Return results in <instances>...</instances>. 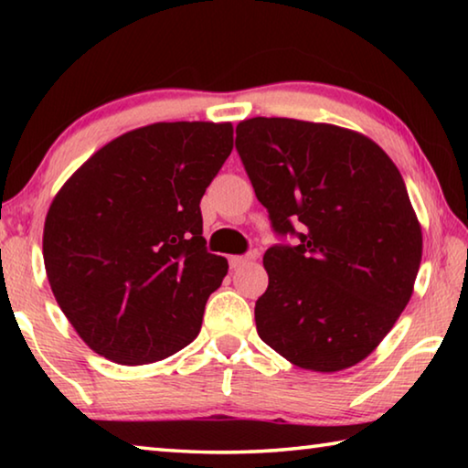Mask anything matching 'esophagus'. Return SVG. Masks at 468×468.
Here are the masks:
<instances>
[{
    "label": "esophagus",
    "mask_w": 468,
    "mask_h": 468,
    "mask_svg": "<svg viewBox=\"0 0 468 468\" xmlns=\"http://www.w3.org/2000/svg\"><path fill=\"white\" fill-rule=\"evenodd\" d=\"M251 260H256V251L248 253V256H231L229 258V264H231V268H239L243 264H250Z\"/></svg>",
    "instance_id": "esophagus-1"
}]
</instances>
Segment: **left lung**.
<instances>
[{
  "label": "left lung",
  "mask_w": 468,
  "mask_h": 468,
  "mask_svg": "<svg viewBox=\"0 0 468 468\" xmlns=\"http://www.w3.org/2000/svg\"><path fill=\"white\" fill-rule=\"evenodd\" d=\"M237 150L274 231L297 245L264 253L260 338L292 366L332 374L376 351L400 318L421 264V223L392 158L332 123L251 117Z\"/></svg>",
  "instance_id": "1"
}]
</instances>
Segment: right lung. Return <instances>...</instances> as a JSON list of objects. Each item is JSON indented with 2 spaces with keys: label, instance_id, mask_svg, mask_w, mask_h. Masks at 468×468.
Segmentation results:
<instances>
[{
  "label": "right lung",
  "instance_id": "add662e5",
  "mask_svg": "<svg viewBox=\"0 0 468 468\" xmlns=\"http://www.w3.org/2000/svg\"><path fill=\"white\" fill-rule=\"evenodd\" d=\"M233 150L229 122H158L99 148L59 187L43 229L55 301L120 366L187 346L229 272L208 253L200 200Z\"/></svg>",
  "mask_w": 468,
  "mask_h": 468
}]
</instances>
